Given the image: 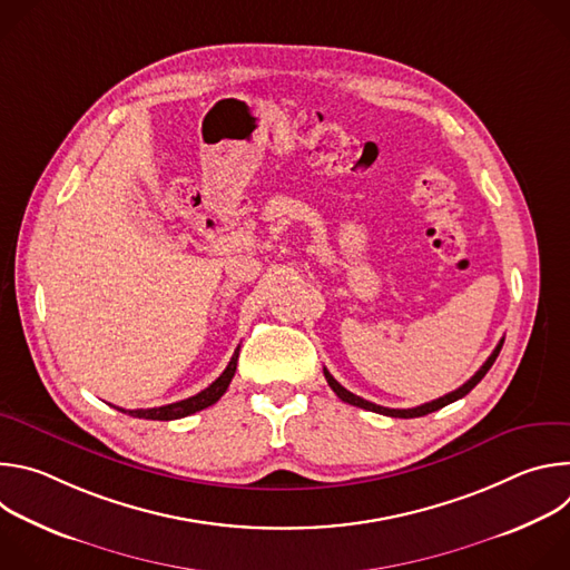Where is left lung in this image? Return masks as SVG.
<instances>
[{
    "label": "left lung",
    "instance_id": "8db88e82",
    "mask_svg": "<svg viewBox=\"0 0 570 570\" xmlns=\"http://www.w3.org/2000/svg\"><path fill=\"white\" fill-rule=\"evenodd\" d=\"M501 347H503V338H501V343L497 345V350L492 352V356L487 358L484 363H482V367L466 381V383H462L458 390H453V392H449V394H444V396H440V399H435V401H429V403H422V405H417V409H383V405H376V403H372V401H367V399H361V396H356L354 392H350V390H345L332 374H330V370H324V379H327V383L332 385V390L345 401V403H352V405H358V409H365V411H372V413H379V415H387V417H401V420H411V417H424V415H429V413H435V411H440V409H444V405H449V403H453V401H458V399H462L464 394H469L480 381H482V376L490 372V367L494 365V361H497V356L501 354Z\"/></svg>",
    "mask_w": 570,
    "mask_h": 570
}]
</instances>
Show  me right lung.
<instances>
[{
    "instance_id": "right-lung-1",
    "label": "right lung",
    "mask_w": 570,
    "mask_h": 570,
    "mask_svg": "<svg viewBox=\"0 0 570 570\" xmlns=\"http://www.w3.org/2000/svg\"><path fill=\"white\" fill-rule=\"evenodd\" d=\"M236 361H238V347L232 354V358H229L227 367L223 370V374L212 385H207L205 390H200L198 394H194L189 399H183V401H176V403H169V405H159V409H146V411L144 409H139V411H124V409H117V405H115V409L121 411V413H128L130 417L157 420V422H171V420H180V417L194 415V413L207 409V405L216 403L225 394V390H227V385H229V381H232V376L236 372Z\"/></svg>"
}]
</instances>
